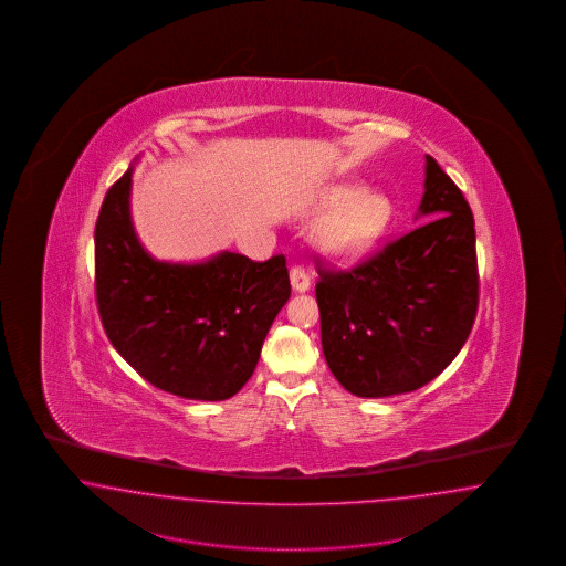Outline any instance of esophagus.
I'll return each instance as SVG.
<instances>
[{
	"instance_id": "1",
	"label": "esophagus",
	"mask_w": 566,
	"mask_h": 566,
	"mask_svg": "<svg viewBox=\"0 0 566 566\" xmlns=\"http://www.w3.org/2000/svg\"><path fill=\"white\" fill-rule=\"evenodd\" d=\"M291 286L295 293H307L310 291V275L303 268L291 270Z\"/></svg>"
}]
</instances>
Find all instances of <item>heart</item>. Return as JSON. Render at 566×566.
Instances as JSON below:
<instances>
[{"label": "heart", "instance_id": "b5f03b06", "mask_svg": "<svg viewBox=\"0 0 566 566\" xmlns=\"http://www.w3.org/2000/svg\"><path fill=\"white\" fill-rule=\"evenodd\" d=\"M316 214L328 216L318 231L321 250L337 263H352L360 259L388 227L392 201L381 190L339 185L324 192Z\"/></svg>", "mask_w": 566, "mask_h": 566}]
</instances>
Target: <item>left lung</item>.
<instances>
[{
    "instance_id": "obj_1",
    "label": "left lung",
    "mask_w": 566,
    "mask_h": 566,
    "mask_svg": "<svg viewBox=\"0 0 566 566\" xmlns=\"http://www.w3.org/2000/svg\"><path fill=\"white\" fill-rule=\"evenodd\" d=\"M418 216L431 220L354 270L318 271L324 358L356 397L422 388L457 358L475 323V222L429 155Z\"/></svg>"
}]
</instances>
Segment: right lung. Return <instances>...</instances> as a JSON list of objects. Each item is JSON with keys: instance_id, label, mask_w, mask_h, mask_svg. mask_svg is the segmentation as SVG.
Wrapping results in <instances>:
<instances>
[{"instance_id": "obj_1", "label": "right lung", "mask_w": 566, "mask_h": 566, "mask_svg": "<svg viewBox=\"0 0 566 566\" xmlns=\"http://www.w3.org/2000/svg\"><path fill=\"white\" fill-rule=\"evenodd\" d=\"M134 167L108 190L95 224V293L112 346L153 386L224 401L256 369L291 296L286 259L218 252L199 263L155 259L132 220Z\"/></svg>"}]
</instances>
